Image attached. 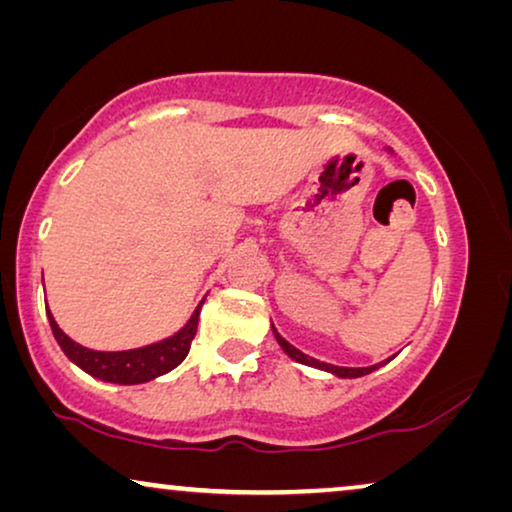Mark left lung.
I'll return each mask as SVG.
<instances>
[{
	"mask_svg": "<svg viewBox=\"0 0 512 512\" xmlns=\"http://www.w3.org/2000/svg\"><path fill=\"white\" fill-rule=\"evenodd\" d=\"M385 150H387V153H390V155H394V153H392V148H385ZM271 331H273V336H276L278 345H280V348H283V352H285L287 357H292L294 362H299V364L313 366V369L327 371V373H331V376H336V378H362V376H369V373H373V371H376V369H380V366L387 364V362H392V359H394V357H390V359H385V362H380V364H373V366H362V369H355V366H334V364L320 362V359H313V357H308V355H304V352H301V350L294 348L292 343H287L285 338L278 334V329L273 327V322H271Z\"/></svg>",
	"mask_w": 512,
	"mask_h": 512,
	"instance_id": "1",
	"label": "left lung"
}]
</instances>
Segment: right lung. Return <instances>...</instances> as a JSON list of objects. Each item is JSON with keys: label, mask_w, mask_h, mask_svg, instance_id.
Here are the masks:
<instances>
[{"label": "right lung", "mask_w": 512, "mask_h": 512, "mask_svg": "<svg viewBox=\"0 0 512 512\" xmlns=\"http://www.w3.org/2000/svg\"><path fill=\"white\" fill-rule=\"evenodd\" d=\"M201 306H204V299L199 301V306L194 308L190 320H187L176 334L162 338V341L157 343L143 345V348L115 350V352L92 350V348H85L81 343H76L74 338H69L60 329L48 306H46V313H48V322H50V329H53L57 345H60L64 355L69 357V362H74L78 369L90 373L92 378L104 380V383L143 385L164 376V373L174 371L176 366L187 357L192 338L197 334Z\"/></svg>", "instance_id": "add662e5"}]
</instances>
